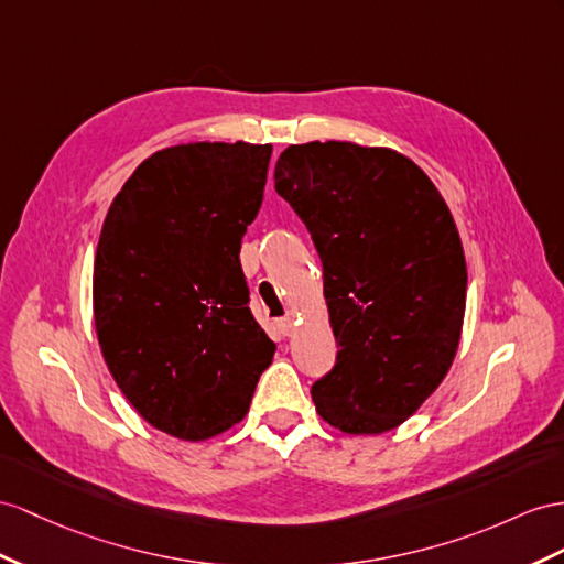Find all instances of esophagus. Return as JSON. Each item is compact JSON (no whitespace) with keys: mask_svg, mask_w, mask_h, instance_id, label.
<instances>
[{"mask_svg":"<svg viewBox=\"0 0 564 564\" xmlns=\"http://www.w3.org/2000/svg\"><path fill=\"white\" fill-rule=\"evenodd\" d=\"M276 326H279V330L283 336H291L293 334V328H295V314L293 312H288L283 319H279L276 322Z\"/></svg>","mask_w":564,"mask_h":564,"instance_id":"obj_1","label":"esophagus"}]
</instances>
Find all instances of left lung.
Returning <instances> with one entry per match:
<instances>
[{
  "mask_svg": "<svg viewBox=\"0 0 564 564\" xmlns=\"http://www.w3.org/2000/svg\"><path fill=\"white\" fill-rule=\"evenodd\" d=\"M273 181L322 257L338 343L312 386L316 412L350 436L391 431L441 386L459 345L467 262L453 214L391 148L291 144Z\"/></svg>",
  "mask_w": 564,
  "mask_h": 564,
  "instance_id": "left-lung-1",
  "label": "left lung"
}]
</instances>
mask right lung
I'll return each instance as SVG.
<instances>
[{"instance_id":"obj_1","label":"right lung","mask_w":564,"mask_h":564,"mask_svg":"<svg viewBox=\"0 0 564 564\" xmlns=\"http://www.w3.org/2000/svg\"><path fill=\"white\" fill-rule=\"evenodd\" d=\"M271 144L159 150L113 197L93 310L113 381L144 422L181 441L238 424L276 345L254 322L240 240L262 207Z\"/></svg>"}]
</instances>
